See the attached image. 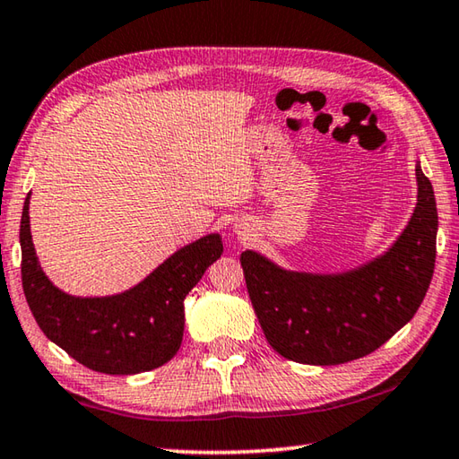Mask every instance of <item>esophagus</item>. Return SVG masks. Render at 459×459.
Returning a JSON list of instances; mask_svg holds the SVG:
<instances>
[{"label": "esophagus", "mask_w": 459, "mask_h": 459, "mask_svg": "<svg viewBox=\"0 0 459 459\" xmlns=\"http://www.w3.org/2000/svg\"><path fill=\"white\" fill-rule=\"evenodd\" d=\"M237 232H238V235H247V230H245V229H240V227H238V230H237Z\"/></svg>", "instance_id": "1"}]
</instances>
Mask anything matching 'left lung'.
Listing matches in <instances>:
<instances>
[{
    "mask_svg": "<svg viewBox=\"0 0 459 459\" xmlns=\"http://www.w3.org/2000/svg\"><path fill=\"white\" fill-rule=\"evenodd\" d=\"M417 204L385 253L336 273L285 269L253 248L240 255L248 298L267 342L283 359L332 367L362 359L394 336L431 283L437 206L421 161Z\"/></svg>",
    "mask_w": 459,
    "mask_h": 459,
    "instance_id": "8db88e82",
    "label": "left lung"
}]
</instances>
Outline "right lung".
Masks as SVG:
<instances>
[{
    "mask_svg": "<svg viewBox=\"0 0 459 459\" xmlns=\"http://www.w3.org/2000/svg\"><path fill=\"white\" fill-rule=\"evenodd\" d=\"M30 196L20 222L22 285L46 338L84 367L105 375H139L180 351L184 299L222 255L219 232L178 248L137 285L113 295H73L50 281L30 232Z\"/></svg>",
    "mask_w": 459,
    "mask_h": 459,
    "instance_id": "obj_1",
    "label": "right lung"
}]
</instances>
